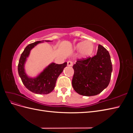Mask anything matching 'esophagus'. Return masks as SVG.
Instances as JSON below:
<instances>
[{
	"instance_id": "1",
	"label": "esophagus",
	"mask_w": 133,
	"mask_h": 133,
	"mask_svg": "<svg viewBox=\"0 0 133 133\" xmlns=\"http://www.w3.org/2000/svg\"><path fill=\"white\" fill-rule=\"evenodd\" d=\"M67 65L68 66H72V65H73V62L69 60V61L67 62Z\"/></svg>"
}]
</instances>
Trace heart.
Returning a JSON list of instances; mask_svg holds the SVG:
<instances>
[{
  "label": "heart",
  "instance_id": "obj_1",
  "mask_svg": "<svg viewBox=\"0 0 133 133\" xmlns=\"http://www.w3.org/2000/svg\"><path fill=\"white\" fill-rule=\"evenodd\" d=\"M75 49L80 50V54L84 57H87L91 54L93 51L94 46L91 42L86 41L78 43L75 46Z\"/></svg>",
  "mask_w": 133,
  "mask_h": 133
}]
</instances>
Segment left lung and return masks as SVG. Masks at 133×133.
<instances>
[{
    "instance_id": "1",
    "label": "left lung",
    "mask_w": 133,
    "mask_h": 133,
    "mask_svg": "<svg viewBox=\"0 0 133 133\" xmlns=\"http://www.w3.org/2000/svg\"><path fill=\"white\" fill-rule=\"evenodd\" d=\"M73 68L72 85L80 95L90 96L99 94L110 83L112 70L110 56L100 44L95 55L78 59Z\"/></svg>"
}]
</instances>
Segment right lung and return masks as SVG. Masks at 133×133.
I'll use <instances>...</instances> for the list:
<instances>
[{
    "mask_svg": "<svg viewBox=\"0 0 133 133\" xmlns=\"http://www.w3.org/2000/svg\"><path fill=\"white\" fill-rule=\"evenodd\" d=\"M46 42H49L47 41ZM41 41L35 42L27 45L22 53L18 65V73L24 85L30 91L38 94H48L54 89L59 75L62 73L67 63L62 64L51 63L36 78H29L26 75L24 65L30 51Z\"/></svg>",
    "mask_w": 133,
    "mask_h": 133,
    "instance_id": "right-lung-1",
    "label": "right lung"
}]
</instances>
